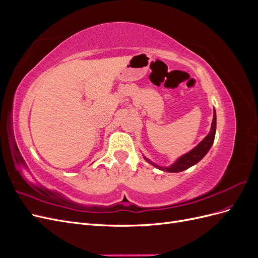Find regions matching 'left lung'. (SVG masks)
I'll list each match as a JSON object with an SVG mask.
<instances>
[{"mask_svg": "<svg viewBox=\"0 0 258 258\" xmlns=\"http://www.w3.org/2000/svg\"><path fill=\"white\" fill-rule=\"evenodd\" d=\"M215 131H216V113L214 110L212 126H211V130L209 132V135L204 140H202V141L196 147H194L190 152H188L187 154L181 156L179 158H177L176 161L174 163H172L170 167H160V166L156 165V163L152 162L146 157H144V159L147 162H150L151 165H153L154 167L158 168L159 170L166 171V172H181V171H184L186 169L192 167L194 165H196V163H198L202 158L205 157L214 142Z\"/></svg>", "mask_w": 258, "mask_h": 258, "instance_id": "left-lung-1", "label": "left lung"}]
</instances>
